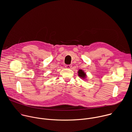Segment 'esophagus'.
<instances>
[{
  "mask_svg": "<svg viewBox=\"0 0 132 132\" xmlns=\"http://www.w3.org/2000/svg\"><path fill=\"white\" fill-rule=\"evenodd\" d=\"M71 67H72L71 65H65V67L67 69H70V68H71Z\"/></svg>",
  "mask_w": 132,
  "mask_h": 132,
  "instance_id": "1",
  "label": "esophagus"
}]
</instances>
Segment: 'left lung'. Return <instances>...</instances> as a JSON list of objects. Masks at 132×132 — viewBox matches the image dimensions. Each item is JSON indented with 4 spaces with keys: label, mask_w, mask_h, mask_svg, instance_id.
Wrapping results in <instances>:
<instances>
[{
    "label": "left lung",
    "mask_w": 132,
    "mask_h": 132,
    "mask_svg": "<svg viewBox=\"0 0 132 132\" xmlns=\"http://www.w3.org/2000/svg\"><path fill=\"white\" fill-rule=\"evenodd\" d=\"M78 75H79V76H80L81 78H84V79L85 78V77L86 76V75L84 72V71H82V70H80V69L78 71Z\"/></svg>",
    "instance_id": "left-lung-1"
}]
</instances>
